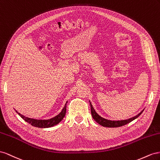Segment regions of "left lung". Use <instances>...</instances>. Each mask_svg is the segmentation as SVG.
<instances>
[{
    "label": "left lung",
    "mask_w": 160,
    "mask_h": 160,
    "mask_svg": "<svg viewBox=\"0 0 160 160\" xmlns=\"http://www.w3.org/2000/svg\"><path fill=\"white\" fill-rule=\"evenodd\" d=\"M90 108H91V115H92L94 121H96V122H98L99 125H102L103 127H121V126L128 124V123H129L132 121H133L135 119V118H138L143 111V110L140 113H139L138 115L135 116L134 117L130 118L129 119L121 120V121H111V120L106 119V118H102V117H100L99 115H98L97 112L95 111L90 102Z\"/></svg>",
    "instance_id": "1"
}]
</instances>
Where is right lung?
<instances>
[{
  "label": "right lung",
  "instance_id": "add662e5",
  "mask_svg": "<svg viewBox=\"0 0 160 160\" xmlns=\"http://www.w3.org/2000/svg\"><path fill=\"white\" fill-rule=\"evenodd\" d=\"M66 103L65 104L64 107L63 108L62 111L58 114V115L56 117H54L50 119L47 120H38V119H34V118H31L29 117H25L24 115H21L19 112H18L17 111L16 112L19 114V115L23 119L27 122L29 124H31L32 126L39 127V128H48V127H53L56 125H58L59 122H61L62 120L65 117L66 112Z\"/></svg>",
  "mask_w": 160,
  "mask_h": 160
}]
</instances>
